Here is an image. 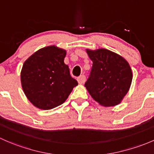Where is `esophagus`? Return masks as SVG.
<instances>
[{"label":"esophagus","mask_w":154,"mask_h":154,"mask_svg":"<svg viewBox=\"0 0 154 154\" xmlns=\"http://www.w3.org/2000/svg\"><path fill=\"white\" fill-rule=\"evenodd\" d=\"M85 75H81V76H80V77H78V78H77V81H78V82L80 84H82V83H84V82H85Z\"/></svg>","instance_id":"1"}]
</instances>
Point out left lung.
Returning a JSON list of instances; mask_svg holds the SVG:
<instances>
[{"mask_svg":"<svg viewBox=\"0 0 154 154\" xmlns=\"http://www.w3.org/2000/svg\"><path fill=\"white\" fill-rule=\"evenodd\" d=\"M91 70L85 86L95 101L103 106L119 104L130 88L132 72L122 57L105 48L86 49Z\"/></svg>","mask_w":154,"mask_h":154,"instance_id":"left-lung-1","label":"left lung"}]
</instances>
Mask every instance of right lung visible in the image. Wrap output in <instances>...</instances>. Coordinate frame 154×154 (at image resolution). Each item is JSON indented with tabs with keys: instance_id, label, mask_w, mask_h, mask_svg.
<instances>
[{
	"instance_id": "right-lung-1",
	"label": "right lung",
	"mask_w": 154,
	"mask_h": 154,
	"mask_svg": "<svg viewBox=\"0 0 154 154\" xmlns=\"http://www.w3.org/2000/svg\"><path fill=\"white\" fill-rule=\"evenodd\" d=\"M66 50L50 46L30 56L23 65L22 88L37 108L49 110L63 104L73 88L78 85L64 63Z\"/></svg>"
}]
</instances>
